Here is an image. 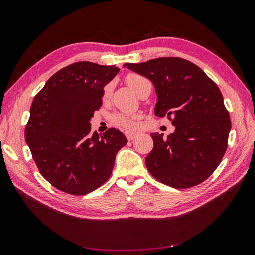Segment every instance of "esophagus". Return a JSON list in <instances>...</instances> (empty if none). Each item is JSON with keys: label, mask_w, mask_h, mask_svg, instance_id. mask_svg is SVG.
<instances>
[{"label": "esophagus", "mask_w": 255, "mask_h": 255, "mask_svg": "<svg viewBox=\"0 0 255 255\" xmlns=\"http://www.w3.org/2000/svg\"><path fill=\"white\" fill-rule=\"evenodd\" d=\"M125 135H126V137H127V139L128 140H132L133 138L136 137V132H131V131H126L125 132Z\"/></svg>", "instance_id": "34e87169"}]
</instances>
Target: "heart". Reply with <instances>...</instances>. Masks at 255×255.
<instances>
[{"label":"heart","instance_id":"1","mask_svg":"<svg viewBox=\"0 0 255 255\" xmlns=\"http://www.w3.org/2000/svg\"><path fill=\"white\" fill-rule=\"evenodd\" d=\"M126 83L130 86L133 92L139 94L141 90H143L146 85L150 84V82L144 76L136 74V73H130V74H128L126 76ZM110 93H111V85L108 84L105 86V89H103V99L109 98ZM112 122L120 127L128 129V130H131V129H135L137 127V123L135 120L129 118L128 116L120 115V114L115 115L114 117H112Z\"/></svg>","mask_w":255,"mask_h":255}]
</instances>
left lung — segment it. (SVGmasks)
<instances>
[{
	"mask_svg": "<svg viewBox=\"0 0 255 255\" xmlns=\"http://www.w3.org/2000/svg\"><path fill=\"white\" fill-rule=\"evenodd\" d=\"M124 67L152 81L157 94L155 115L167 116L175 130L154 132L146 166L159 182L176 189L195 187L213 174L227 148L230 114L221 90L196 64L159 57Z\"/></svg>",
	"mask_w": 255,
	"mask_h": 255,
	"instance_id": "obj_1",
	"label": "left lung"
}]
</instances>
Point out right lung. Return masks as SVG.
Here are the masks:
<instances>
[{"mask_svg": "<svg viewBox=\"0 0 255 255\" xmlns=\"http://www.w3.org/2000/svg\"><path fill=\"white\" fill-rule=\"evenodd\" d=\"M115 65L77 62L62 68L34 97L24 130L40 174L60 191L83 196L110 178L127 138L110 128L91 133L90 120L102 105L103 88L117 75Z\"/></svg>", "mask_w": 255, "mask_h": 255, "instance_id": "1", "label": "right lung"}]
</instances>
